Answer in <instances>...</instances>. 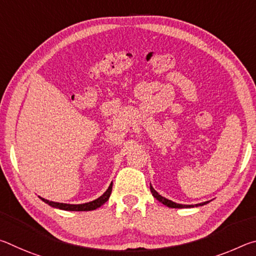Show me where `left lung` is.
Here are the masks:
<instances>
[{
  "label": "left lung",
  "instance_id": "1",
  "mask_svg": "<svg viewBox=\"0 0 256 256\" xmlns=\"http://www.w3.org/2000/svg\"><path fill=\"white\" fill-rule=\"evenodd\" d=\"M150 190H151V193H152V196H154V198H157V200L159 201V202H162V204H164V206H167L168 208H178V209H182V208H194V206H204V204H206V203H209V201H206V202H203V203H198V204H190V206H188V204H180V203H175V202H172V201H170V200H168V198H164V196H160V194L157 192V190H156L152 186H151V184H150Z\"/></svg>",
  "mask_w": 256,
  "mask_h": 256
}]
</instances>
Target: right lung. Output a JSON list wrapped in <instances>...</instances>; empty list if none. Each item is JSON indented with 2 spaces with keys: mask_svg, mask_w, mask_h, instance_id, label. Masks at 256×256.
<instances>
[{
  "mask_svg": "<svg viewBox=\"0 0 256 256\" xmlns=\"http://www.w3.org/2000/svg\"><path fill=\"white\" fill-rule=\"evenodd\" d=\"M112 183H110V188H107V190L105 193L102 194V196H99L96 200H94L92 202L88 203H84V204H68V203H58V202H53V201H48L46 198H40L42 201L47 204L53 206V208H58V209L60 210H66V211H92V210H96L97 208L102 206L104 203L107 202L108 198L110 196L112 193Z\"/></svg>",
  "mask_w": 256,
  "mask_h": 256,
  "instance_id": "1",
  "label": "right lung"
}]
</instances>
